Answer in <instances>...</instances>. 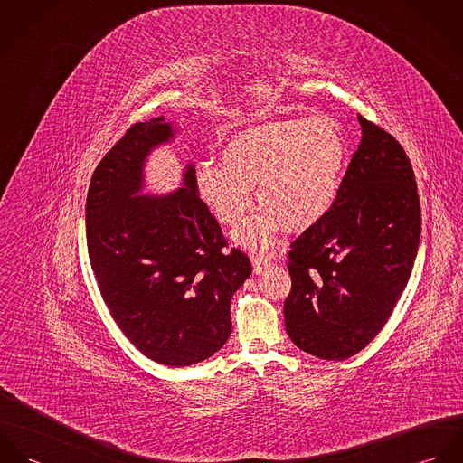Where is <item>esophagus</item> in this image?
I'll use <instances>...</instances> for the list:
<instances>
[{
	"instance_id": "esophagus-1",
	"label": "esophagus",
	"mask_w": 463,
	"mask_h": 463,
	"mask_svg": "<svg viewBox=\"0 0 463 463\" xmlns=\"http://www.w3.org/2000/svg\"><path fill=\"white\" fill-rule=\"evenodd\" d=\"M251 262H253V270L255 274H260L264 272V269H267L270 265V260L267 257H259V255H253L251 257Z\"/></svg>"
}]
</instances>
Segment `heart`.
Here are the masks:
<instances>
[{
	"mask_svg": "<svg viewBox=\"0 0 463 463\" xmlns=\"http://www.w3.org/2000/svg\"><path fill=\"white\" fill-rule=\"evenodd\" d=\"M345 156L344 133L328 118L276 121L233 135L222 149V165L201 162L194 182L201 201L226 226L244 221L257 189L265 212L233 239L248 248H269L281 224L303 232L330 212Z\"/></svg>",
	"mask_w": 463,
	"mask_h": 463,
	"instance_id": "obj_1",
	"label": "heart"
}]
</instances>
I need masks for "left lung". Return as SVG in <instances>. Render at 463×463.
I'll return each instance as SVG.
<instances>
[{"label":"left lung","instance_id":"1","mask_svg":"<svg viewBox=\"0 0 463 463\" xmlns=\"http://www.w3.org/2000/svg\"><path fill=\"white\" fill-rule=\"evenodd\" d=\"M362 140L330 212L288 251L285 328L323 360L362 351L389 321L417 257L420 203L391 133L358 116Z\"/></svg>","mask_w":463,"mask_h":463}]
</instances>
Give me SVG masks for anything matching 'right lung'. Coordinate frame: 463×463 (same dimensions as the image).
<instances>
[{
	"label": "right lung",
	"mask_w": 463,
	"mask_h": 463,
	"mask_svg": "<svg viewBox=\"0 0 463 463\" xmlns=\"http://www.w3.org/2000/svg\"><path fill=\"white\" fill-rule=\"evenodd\" d=\"M173 137L164 118L132 125L92 175L85 222L90 265L118 326L153 362L185 367L230 338V301L251 262L241 250H224L193 164L178 191L138 196L147 155Z\"/></svg>",
	"instance_id": "right-lung-1"
}]
</instances>
